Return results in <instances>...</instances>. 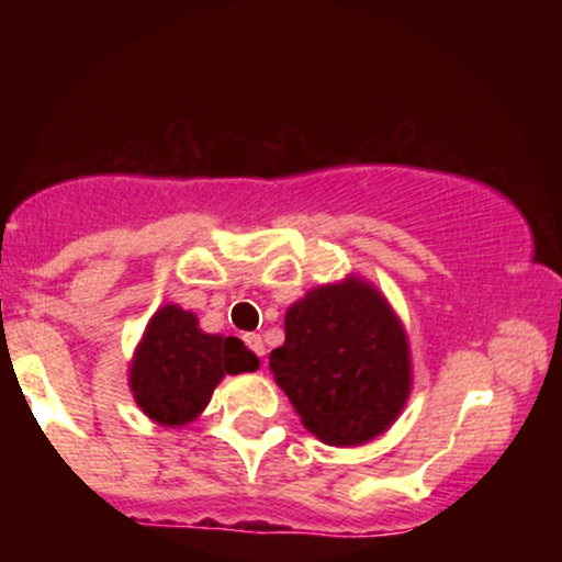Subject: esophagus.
Listing matches in <instances>:
<instances>
[{
  "instance_id": "esophagus-1",
  "label": "esophagus",
  "mask_w": 562,
  "mask_h": 562,
  "mask_svg": "<svg viewBox=\"0 0 562 562\" xmlns=\"http://www.w3.org/2000/svg\"><path fill=\"white\" fill-rule=\"evenodd\" d=\"M243 340H245V344H248V348L256 353V357H263V340H261V335L248 333Z\"/></svg>"
}]
</instances>
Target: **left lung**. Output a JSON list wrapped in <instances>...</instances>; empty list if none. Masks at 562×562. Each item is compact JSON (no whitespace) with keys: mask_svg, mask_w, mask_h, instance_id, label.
Masks as SVG:
<instances>
[{"mask_svg":"<svg viewBox=\"0 0 562 562\" xmlns=\"http://www.w3.org/2000/svg\"><path fill=\"white\" fill-rule=\"evenodd\" d=\"M269 370L303 428L359 447L391 428L412 391L409 338L380 290L357 274L312 288L285 312Z\"/></svg>","mask_w":562,"mask_h":562,"instance_id":"8db88e82","label":"left lung"}]
</instances>
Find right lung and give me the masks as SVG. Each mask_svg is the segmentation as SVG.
Wrapping results in <instances>:
<instances>
[{
	"label": "right lung",
	"instance_id": "right-lung-1",
	"mask_svg": "<svg viewBox=\"0 0 562 562\" xmlns=\"http://www.w3.org/2000/svg\"><path fill=\"white\" fill-rule=\"evenodd\" d=\"M256 370L259 357L240 338L200 330L195 314L166 303L134 348L128 389L153 423L182 428L203 415L224 378Z\"/></svg>",
	"mask_w": 562,
	"mask_h": 562
}]
</instances>
